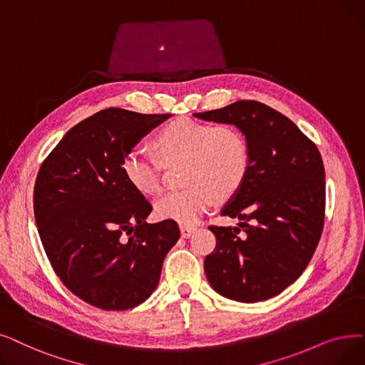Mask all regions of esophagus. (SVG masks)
<instances>
[{"mask_svg": "<svg viewBox=\"0 0 365 365\" xmlns=\"http://www.w3.org/2000/svg\"><path fill=\"white\" fill-rule=\"evenodd\" d=\"M195 232V227H187V225H180V234L183 239H187Z\"/></svg>", "mask_w": 365, "mask_h": 365, "instance_id": "1", "label": "esophagus"}]
</instances>
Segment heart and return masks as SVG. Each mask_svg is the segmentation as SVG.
Returning a JSON list of instances; mask_svg holds the SVG:
<instances>
[{"label": "heart", "mask_w": 365, "mask_h": 365, "mask_svg": "<svg viewBox=\"0 0 365 365\" xmlns=\"http://www.w3.org/2000/svg\"><path fill=\"white\" fill-rule=\"evenodd\" d=\"M158 160L141 150H131L122 161L123 176L135 191L153 195L163 186V170L183 161L180 191L158 198L155 213L160 219L194 225L219 200L232 197L242 187L250 165L247 138L237 126L212 125L189 118L167 122L153 135Z\"/></svg>", "instance_id": "obj_1"}]
</instances>
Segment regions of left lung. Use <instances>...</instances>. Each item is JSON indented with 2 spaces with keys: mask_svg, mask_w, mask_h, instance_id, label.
I'll return each instance as SVG.
<instances>
[{
  "mask_svg": "<svg viewBox=\"0 0 365 365\" xmlns=\"http://www.w3.org/2000/svg\"><path fill=\"white\" fill-rule=\"evenodd\" d=\"M231 123L250 149L249 173L222 216L239 227H209L216 247L204 259L212 288L240 303L280 294L306 270L325 217V170L321 153L298 126L274 108L240 100L194 115Z\"/></svg>",
  "mask_w": 365,
  "mask_h": 365,
  "instance_id": "obj_1",
  "label": "left lung"
}]
</instances>
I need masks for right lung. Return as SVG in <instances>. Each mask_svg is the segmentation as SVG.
<instances>
[{"instance_id": "1", "label": "right lung", "mask_w": 365, "mask_h": 365, "mask_svg": "<svg viewBox=\"0 0 365 365\" xmlns=\"http://www.w3.org/2000/svg\"><path fill=\"white\" fill-rule=\"evenodd\" d=\"M170 115L110 107L78 122L43 161L34 215L61 282L88 304L126 310L156 289L180 231L148 224L150 202L122 171L125 155Z\"/></svg>"}]
</instances>
